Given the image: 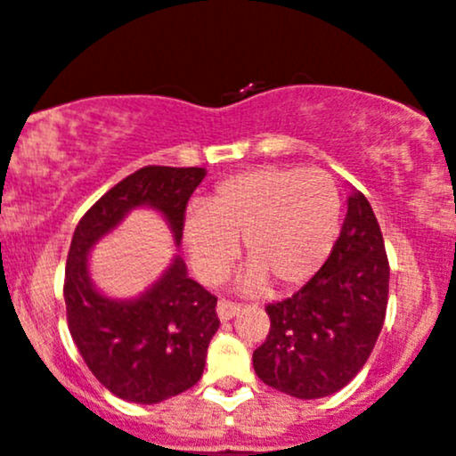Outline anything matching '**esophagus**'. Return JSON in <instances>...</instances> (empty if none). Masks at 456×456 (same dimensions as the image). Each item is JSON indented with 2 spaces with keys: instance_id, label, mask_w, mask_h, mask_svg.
<instances>
[{
  "instance_id": "obj_1",
  "label": "esophagus",
  "mask_w": 456,
  "mask_h": 456,
  "mask_svg": "<svg viewBox=\"0 0 456 456\" xmlns=\"http://www.w3.org/2000/svg\"><path fill=\"white\" fill-rule=\"evenodd\" d=\"M240 307L237 303H230V301H219L217 303V318L222 320V322H228V320H232L234 315H239Z\"/></svg>"
}]
</instances>
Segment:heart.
Returning a JSON list of instances; mask_svg holds the SVG:
<instances>
[{"instance_id": "b5f03b06", "label": "heart", "mask_w": 456, "mask_h": 456, "mask_svg": "<svg viewBox=\"0 0 456 456\" xmlns=\"http://www.w3.org/2000/svg\"><path fill=\"white\" fill-rule=\"evenodd\" d=\"M341 232V196L322 170L262 168L222 181L205 208L187 213L183 243L205 283H217L237 258L249 262L240 290L294 292L322 271Z\"/></svg>"}]
</instances>
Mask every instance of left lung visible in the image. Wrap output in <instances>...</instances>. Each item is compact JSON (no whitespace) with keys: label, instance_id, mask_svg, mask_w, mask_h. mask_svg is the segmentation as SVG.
Here are the masks:
<instances>
[{"label":"left lung","instance_id":"left-lung-1","mask_svg":"<svg viewBox=\"0 0 456 456\" xmlns=\"http://www.w3.org/2000/svg\"><path fill=\"white\" fill-rule=\"evenodd\" d=\"M382 230L358 190L347 196L339 239L322 271L290 298L271 303V330L254 352L265 384L297 399H322L361 371L388 305Z\"/></svg>","mask_w":456,"mask_h":456}]
</instances>
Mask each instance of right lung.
Wrapping results in <instances>:
<instances>
[{"instance_id":"1","label":"right lung","mask_w":456,"mask_h":456,"mask_svg":"<svg viewBox=\"0 0 456 456\" xmlns=\"http://www.w3.org/2000/svg\"><path fill=\"white\" fill-rule=\"evenodd\" d=\"M205 176V168L144 166L106 191L74 230L63 283L69 335L89 371L123 401L153 405L194 387L219 329L217 298L187 277L181 256L136 297H110L91 280L89 254L136 208L159 213L179 248L185 205Z\"/></svg>"}]
</instances>
